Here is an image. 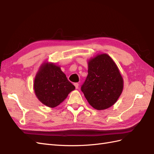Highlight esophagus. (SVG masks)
I'll list each match as a JSON object with an SVG mask.
<instances>
[{"mask_svg": "<svg viewBox=\"0 0 154 154\" xmlns=\"http://www.w3.org/2000/svg\"><path fill=\"white\" fill-rule=\"evenodd\" d=\"M74 85L75 86L76 88H78V87H79V84H78V83H74Z\"/></svg>", "mask_w": 154, "mask_h": 154, "instance_id": "34e87169", "label": "esophagus"}]
</instances>
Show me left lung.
Returning a JSON list of instances; mask_svg holds the SVG:
<instances>
[{"instance_id":"obj_1","label":"left lung","mask_w":154,"mask_h":154,"mask_svg":"<svg viewBox=\"0 0 154 154\" xmlns=\"http://www.w3.org/2000/svg\"><path fill=\"white\" fill-rule=\"evenodd\" d=\"M87 63L88 76L82 91L94 109H109L116 103L123 90V78L117 65L106 53L97 54Z\"/></svg>"}]
</instances>
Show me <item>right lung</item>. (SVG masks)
Returning <instances> with one entry per match:
<instances>
[{
    "label": "right lung",
    "mask_w": 154,
    "mask_h": 154,
    "mask_svg": "<svg viewBox=\"0 0 154 154\" xmlns=\"http://www.w3.org/2000/svg\"><path fill=\"white\" fill-rule=\"evenodd\" d=\"M33 88L38 100L44 105L54 108L75 89L59 66L44 62L41 64L34 79Z\"/></svg>",
    "instance_id": "obj_1"
}]
</instances>
